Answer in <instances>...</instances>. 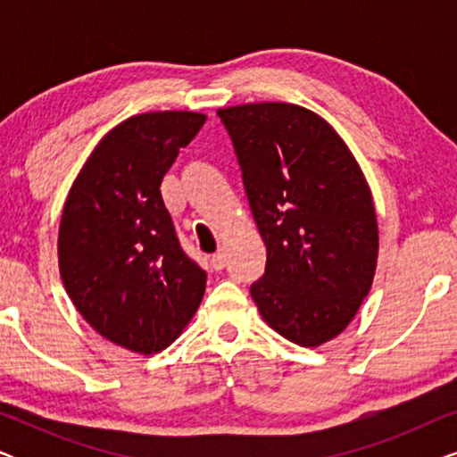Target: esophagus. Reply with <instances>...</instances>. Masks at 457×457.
Masks as SVG:
<instances>
[{
  "label": "esophagus",
  "instance_id": "1",
  "mask_svg": "<svg viewBox=\"0 0 457 457\" xmlns=\"http://www.w3.org/2000/svg\"><path fill=\"white\" fill-rule=\"evenodd\" d=\"M224 264H227V253H224L222 249H218V252L212 255V266H214V270H222Z\"/></svg>",
  "mask_w": 457,
  "mask_h": 457
}]
</instances>
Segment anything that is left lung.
<instances>
[{
  "mask_svg": "<svg viewBox=\"0 0 457 457\" xmlns=\"http://www.w3.org/2000/svg\"><path fill=\"white\" fill-rule=\"evenodd\" d=\"M266 245L252 285L268 327L302 347L335 339L372 287L378 224L370 187L330 124L295 104L218 110Z\"/></svg>",
  "mask_w": 457,
  "mask_h": 457,
  "instance_id": "obj_1",
  "label": "left lung"
}]
</instances>
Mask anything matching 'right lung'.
Listing matches in <instances>:
<instances>
[{
  "instance_id": "right-lung-1",
  "label": "right lung",
  "mask_w": 457,
  "mask_h": 457,
  "mask_svg": "<svg viewBox=\"0 0 457 457\" xmlns=\"http://www.w3.org/2000/svg\"><path fill=\"white\" fill-rule=\"evenodd\" d=\"M197 112H147L110 130L80 168L58 233L60 277L105 339L149 355L195 314L205 272L180 247L162 179L204 127Z\"/></svg>"
}]
</instances>
